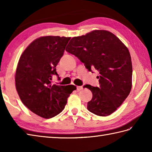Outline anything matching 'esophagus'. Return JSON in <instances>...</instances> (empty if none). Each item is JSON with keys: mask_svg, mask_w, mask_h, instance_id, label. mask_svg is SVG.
Listing matches in <instances>:
<instances>
[{"mask_svg": "<svg viewBox=\"0 0 152 152\" xmlns=\"http://www.w3.org/2000/svg\"><path fill=\"white\" fill-rule=\"evenodd\" d=\"M76 88L78 91H80V90H82L83 89V87L82 86H77Z\"/></svg>", "mask_w": 152, "mask_h": 152, "instance_id": "obj_1", "label": "esophagus"}]
</instances>
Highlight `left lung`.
<instances>
[{"label": "left lung", "mask_w": 152, "mask_h": 152, "mask_svg": "<svg viewBox=\"0 0 152 152\" xmlns=\"http://www.w3.org/2000/svg\"><path fill=\"white\" fill-rule=\"evenodd\" d=\"M85 64L89 71L98 70L100 88L86 85L93 97L88 110L99 116L112 114L129 95L133 67L131 55L125 45L112 33L95 30L73 37L66 48Z\"/></svg>", "instance_id": "obj_1"}]
</instances>
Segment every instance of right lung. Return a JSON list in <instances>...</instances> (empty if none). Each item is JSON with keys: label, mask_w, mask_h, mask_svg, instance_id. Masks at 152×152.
<instances>
[{"label": "right lung", "mask_w": 152, "mask_h": 152, "mask_svg": "<svg viewBox=\"0 0 152 152\" xmlns=\"http://www.w3.org/2000/svg\"><path fill=\"white\" fill-rule=\"evenodd\" d=\"M70 37H41L28 45L19 58L15 75V88L25 106L41 118L59 114L76 89L73 85L51 84L56 66Z\"/></svg>", "instance_id": "1"}]
</instances>
